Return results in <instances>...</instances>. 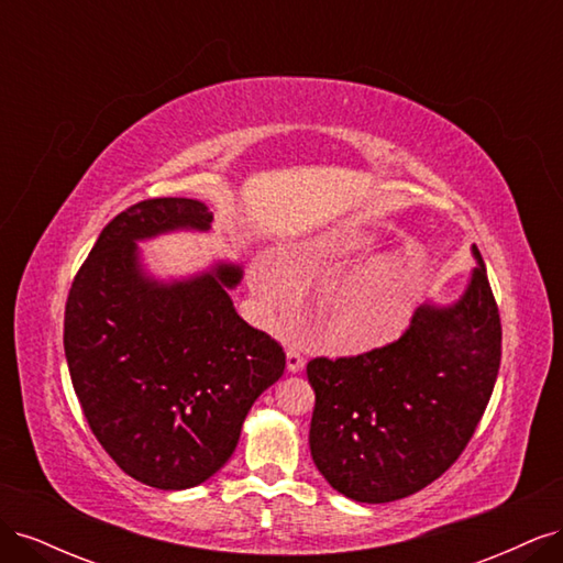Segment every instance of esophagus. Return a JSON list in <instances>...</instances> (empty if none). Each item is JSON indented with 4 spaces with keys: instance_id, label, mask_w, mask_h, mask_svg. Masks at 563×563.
I'll return each instance as SVG.
<instances>
[{
    "instance_id": "obj_1",
    "label": "esophagus",
    "mask_w": 563,
    "mask_h": 563,
    "mask_svg": "<svg viewBox=\"0 0 563 563\" xmlns=\"http://www.w3.org/2000/svg\"><path fill=\"white\" fill-rule=\"evenodd\" d=\"M286 368L291 371V373H300L305 368V360H302L300 350L288 347V352H286Z\"/></svg>"
}]
</instances>
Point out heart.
<instances>
[{"label":"heart","instance_id":"b5f03b06","mask_svg":"<svg viewBox=\"0 0 563 563\" xmlns=\"http://www.w3.org/2000/svg\"><path fill=\"white\" fill-rule=\"evenodd\" d=\"M352 249H364L354 244ZM286 282L291 269H282ZM253 291L263 300L275 302L282 284L275 272L255 265L251 272ZM420 300V282L391 258H373L350 275L323 302L333 333L350 347H376L397 338L411 319Z\"/></svg>","mask_w":563,"mask_h":563}]
</instances>
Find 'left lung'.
I'll return each mask as SVG.
<instances>
[{
    "mask_svg": "<svg viewBox=\"0 0 563 563\" xmlns=\"http://www.w3.org/2000/svg\"><path fill=\"white\" fill-rule=\"evenodd\" d=\"M455 302H424L385 347L308 364L317 470L356 503L413 496L444 474L479 424L500 368V314L482 253Z\"/></svg>",
    "mask_w": 563,
    "mask_h": 563,
    "instance_id": "obj_1",
    "label": "left lung"
}]
</instances>
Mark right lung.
Segmentation results:
<instances>
[{
	"mask_svg": "<svg viewBox=\"0 0 563 563\" xmlns=\"http://www.w3.org/2000/svg\"><path fill=\"white\" fill-rule=\"evenodd\" d=\"M207 203L145 199L114 216L79 267L65 305V360L91 432L135 482L199 486L236 449L253 401L286 354L236 314L242 267L216 263L187 279L150 277L139 242L211 230Z\"/></svg>",
	"mask_w": 563,
	"mask_h": 563,
	"instance_id": "1",
	"label": "right lung"
}]
</instances>
